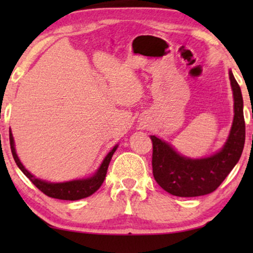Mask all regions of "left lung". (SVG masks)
<instances>
[{
    "label": "left lung",
    "instance_id": "obj_1",
    "mask_svg": "<svg viewBox=\"0 0 253 253\" xmlns=\"http://www.w3.org/2000/svg\"><path fill=\"white\" fill-rule=\"evenodd\" d=\"M234 92V122L229 138L219 153L192 160L179 155L170 145L151 136L153 176L165 191L177 197H198L215 191L240 160L245 143L243 98L240 85L229 71Z\"/></svg>",
    "mask_w": 253,
    "mask_h": 253
}]
</instances>
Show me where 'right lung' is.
Segmentation results:
<instances>
[{"label":"right lung","instance_id":"right-lung-1","mask_svg":"<svg viewBox=\"0 0 253 253\" xmlns=\"http://www.w3.org/2000/svg\"><path fill=\"white\" fill-rule=\"evenodd\" d=\"M9 139H10V148H11L12 157L15 159V162L18 166L20 170L25 174L31 182L40 190L41 192H43L44 195L51 198L62 199V200H78L86 198V197L91 196L98 190L100 186L102 185L103 181L106 178L107 169H108L109 162L112 160V157L114 152L116 151L117 146L113 148L109 152L108 155L105 158L102 165L100 166L99 170L95 172L92 177L87 179H78V181H70L65 183H48L44 181H41L39 178H36L34 176L26 170L22 165V162L19 161L18 157H17L16 151H15V145H13V137L11 131H9Z\"/></svg>","mask_w":253,"mask_h":253}]
</instances>
